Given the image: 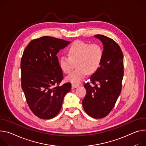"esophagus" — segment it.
I'll use <instances>...</instances> for the list:
<instances>
[{
  "mask_svg": "<svg viewBox=\"0 0 146 146\" xmlns=\"http://www.w3.org/2000/svg\"><path fill=\"white\" fill-rule=\"evenodd\" d=\"M79 86V84H72V88H76Z\"/></svg>",
  "mask_w": 146,
  "mask_h": 146,
  "instance_id": "esophagus-1",
  "label": "esophagus"
}]
</instances>
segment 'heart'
Here are the masks:
<instances>
[{
  "label": "heart",
  "mask_w": 146,
  "mask_h": 146,
  "mask_svg": "<svg viewBox=\"0 0 146 146\" xmlns=\"http://www.w3.org/2000/svg\"><path fill=\"white\" fill-rule=\"evenodd\" d=\"M68 55H62L60 66L66 74L70 73L76 62L77 68L66 77V80L79 84L88 74H92L99 69L103 57V47L99 44H92L78 40L68 48Z\"/></svg>",
  "instance_id": "obj_1"
}]
</instances>
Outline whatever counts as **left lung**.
I'll list each match as a JSON object with an SVG mask.
<instances>
[{
	"label": "left lung",
	"instance_id": "obj_1",
	"mask_svg": "<svg viewBox=\"0 0 146 146\" xmlns=\"http://www.w3.org/2000/svg\"><path fill=\"white\" fill-rule=\"evenodd\" d=\"M103 44V57L99 69L84 85L86 94L82 100L84 110L90 117H106L114 108L121 93L123 76V56L121 48L114 40L103 35H96Z\"/></svg>",
	"mask_w": 146,
	"mask_h": 146
}]
</instances>
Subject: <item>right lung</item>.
Instances as JSON below:
<instances>
[{"label":"right lung","instance_id":"obj_1","mask_svg":"<svg viewBox=\"0 0 146 146\" xmlns=\"http://www.w3.org/2000/svg\"><path fill=\"white\" fill-rule=\"evenodd\" d=\"M70 41L44 36L32 40L21 60V87L27 104L34 114L43 119H51L60 112L71 84L60 86L62 71L57 56Z\"/></svg>","mask_w":146,"mask_h":146}]
</instances>
